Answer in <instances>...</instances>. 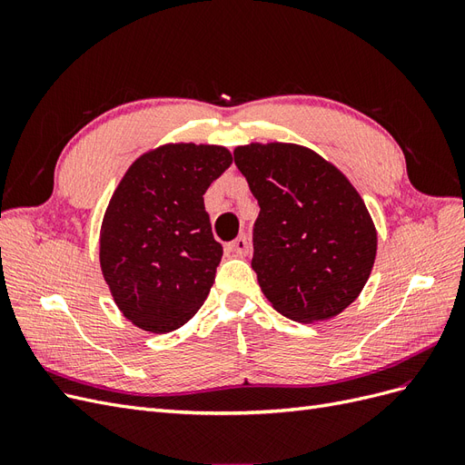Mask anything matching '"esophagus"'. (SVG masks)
Listing matches in <instances>:
<instances>
[{"label":"esophagus","mask_w":465,"mask_h":465,"mask_svg":"<svg viewBox=\"0 0 465 465\" xmlns=\"http://www.w3.org/2000/svg\"><path fill=\"white\" fill-rule=\"evenodd\" d=\"M227 250L231 252L232 256H238V258L246 256V254H248V250H250L248 236H246V234H241V236L236 238V241H232V242L227 246Z\"/></svg>","instance_id":"obj_1"}]
</instances>
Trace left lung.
Wrapping results in <instances>:
<instances>
[{
	"mask_svg": "<svg viewBox=\"0 0 465 465\" xmlns=\"http://www.w3.org/2000/svg\"><path fill=\"white\" fill-rule=\"evenodd\" d=\"M234 164L260 205L252 270L265 299L289 320L333 318L367 283L376 229L340 168L294 143H250Z\"/></svg>",
	"mask_w": 465,
	"mask_h": 465,
	"instance_id": "left-lung-1",
	"label": "left lung"
}]
</instances>
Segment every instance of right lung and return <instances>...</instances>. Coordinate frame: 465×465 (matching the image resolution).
I'll list each match as a JSON object with an SVG mask.
<instances>
[{"instance_id": "obj_1", "label": "right lung", "mask_w": 465, "mask_h": 465, "mask_svg": "<svg viewBox=\"0 0 465 465\" xmlns=\"http://www.w3.org/2000/svg\"><path fill=\"white\" fill-rule=\"evenodd\" d=\"M231 163L227 147L166 143L137 157L112 193L98 256L112 299L137 328L178 330L205 302L223 246L203 193Z\"/></svg>"}]
</instances>
